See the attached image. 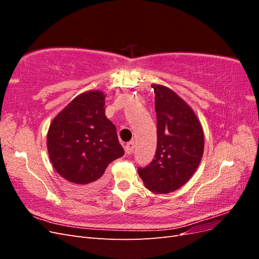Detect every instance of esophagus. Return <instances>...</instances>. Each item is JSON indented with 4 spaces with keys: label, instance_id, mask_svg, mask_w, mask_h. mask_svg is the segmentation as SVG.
Returning a JSON list of instances; mask_svg holds the SVG:
<instances>
[{
    "label": "esophagus",
    "instance_id": "obj_1",
    "mask_svg": "<svg viewBox=\"0 0 259 259\" xmlns=\"http://www.w3.org/2000/svg\"><path fill=\"white\" fill-rule=\"evenodd\" d=\"M134 149H135V143L134 142H128L125 146V152L127 154H132L134 152Z\"/></svg>",
    "mask_w": 259,
    "mask_h": 259
}]
</instances>
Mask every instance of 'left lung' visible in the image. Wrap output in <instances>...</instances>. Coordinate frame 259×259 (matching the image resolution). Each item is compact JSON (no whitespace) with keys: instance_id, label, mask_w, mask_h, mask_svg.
Instances as JSON below:
<instances>
[{"instance_id":"obj_1","label":"left lung","mask_w":259,"mask_h":259,"mask_svg":"<svg viewBox=\"0 0 259 259\" xmlns=\"http://www.w3.org/2000/svg\"><path fill=\"white\" fill-rule=\"evenodd\" d=\"M156 113V151L153 160L138 167L147 189L168 193L184 186L198 168L204 134L197 115L176 93L152 84Z\"/></svg>"}]
</instances>
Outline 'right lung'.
<instances>
[{
    "instance_id": "obj_1",
    "label": "right lung",
    "mask_w": 259,
    "mask_h": 259,
    "mask_svg": "<svg viewBox=\"0 0 259 259\" xmlns=\"http://www.w3.org/2000/svg\"><path fill=\"white\" fill-rule=\"evenodd\" d=\"M105 97L99 91L81 94L50 125L51 162L76 186H100L107 166L124 154L114 124L105 115Z\"/></svg>"
}]
</instances>
